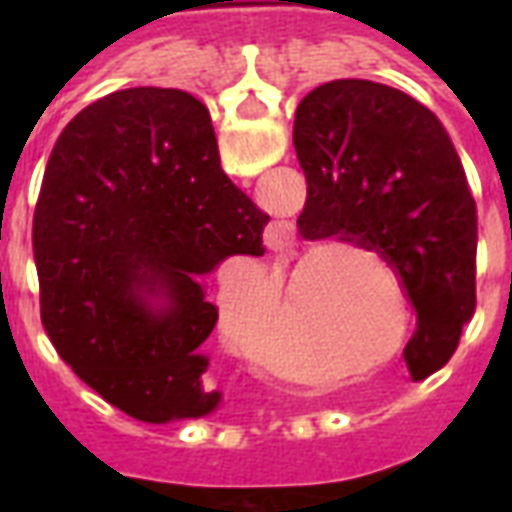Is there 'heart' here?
<instances>
[{
    "label": "heart",
    "mask_w": 512,
    "mask_h": 512,
    "mask_svg": "<svg viewBox=\"0 0 512 512\" xmlns=\"http://www.w3.org/2000/svg\"><path fill=\"white\" fill-rule=\"evenodd\" d=\"M365 255L381 268H386L378 252L365 249ZM340 274L351 285L356 299L373 307V301L378 296V285L376 279L359 266V260L345 255L340 260ZM395 290L400 293L397 282ZM277 299V274L255 257H235L233 263L224 268L222 288H219V323H222V332L241 351L255 356L257 365L271 376L310 378L318 370V362H315V354L310 348L307 321H304V312H301L299 304L293 301L288 312L277 323L263 329L271 310L277 307ZM395 348H400V340H397Z\"/></svg>",
    "instance_id": "heart-1"
}]
</instances>
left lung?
<instances>
[{"mask_svg":"<svg viewBox=\"0 0 512 512\" xmlns=\"http://www.w3.org/2000/svg\"><path fill=\"white\" fill-rule=\"evenodd\" d=\"M293 145L307 178L299 233L356 238L400 271L417 310L403 356L411 376H430L477 304V211L450 134L395 87L337 79L304 95Z\"/></svg>","mask_w":512,"mask_h":512,"instance_id":"8db88e82","label":"left lung"}]
</instances>
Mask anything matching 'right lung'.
I'll return each instance as SVG.
<instances>
[{
	"instance_id": "obj_1",
	"label": "right lung",
	"mask_w": 512,
	"mask_h": 512,
	"mask_svg": "<svg viewBox=\"0 0 512 512\" xmlns=\"http://www.w3.org/2000/svg\"><path fill=\"white\" fill-rule=\"evenodd\" d=\"M268 216L219 164L208 109L183 90L95 101L51 150L32 224L40 321L65 365L142 422L211 414L202 373L219 321L202 279L260 257Z\"/></svg>"
}]
</instances>
